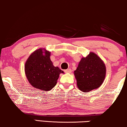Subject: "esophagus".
<instances>
[{
	"label": "esophagus",
	"instance_id": "1",
	"mask_svg": "<svg viewBox=\"0 0 127 127\" xmlns=\"http://www.w3.org/2000/svg\"><path fill=\"white\" fill-rule=\"evenodd\" d=\"M65 72L66 73H70L72 72V70H71V69H67L66 70H65Z\"/></svg>",
	"mask_w": 127,
	"mask_h": 127
}]
</instances>
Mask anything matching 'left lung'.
<instances>
[{
	"label": "left lung",
	"instance_id": "1",
	"mask_svg": "<svg viewBox=\"0 0 127 127\" xmlns=\"http://www.w3.org/2000/svg\"><path fill=\"white\" fill-rule=\"evenodd\" d=\"M106 73L105 63L93 52H90L86 57H83L74 71L77 87L84 93L99 87L103 83Z\"/></svg>",
	"mask_w": 127,
	"mask_h": 127
}]
</instances>
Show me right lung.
I'll use <instances>...</instances> for the list:
<instances>
[{
    "instance_id": "1",
    "label": "right lung",
    "mask_w": 127,
    "mask_h": 127,
    "mask_svg": "<svg viewBox=\"0 0 127 127\" xmlns=\"http://www.w3.org/2000/svg\"><path fill=\"white\" fill-rule=\"evenodd\" d=\"M51 52L40 48L31 54L25 64V73L33 87L43 91H50L57 84L64 72L54 66L50 60Z\"/></svg>"
}]
</instances>
